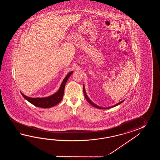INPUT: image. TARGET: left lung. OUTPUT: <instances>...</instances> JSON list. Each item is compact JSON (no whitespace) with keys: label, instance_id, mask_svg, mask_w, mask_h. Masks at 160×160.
<instances>
[{"label":"left lung","instance_id":"obj_1","mask_svg":"<svg viewBox=\"0 0 160 160\" xmlns=\"http://www.w3.org/2000/svg\"><path fill=\"white\" fill-rule=\"evenodd\" d=\"M83 93H84V95H85V98L86 99V100L88 101V102L90 104V105H92V106H94V107H95L96 108H97V109H110V108H113V107H115L116 106L118 105L119 104H121V103H122L123 101H124V100H123L122 101H121V102H119V103H117L116 105H114V106H110V107H108V108H102V107H100V106H99L97 105L96 104H95L94 102H92V101L89 99V98L88 97V96L86 94V91H85V86H84V85H83Z\"/></svg>","mask_w":160,"mask_h":160}]
</instances>
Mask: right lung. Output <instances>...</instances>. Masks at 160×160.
I'll return each mask as SVG.
<instances>
[{
  "label": "right lung",
  "instance_id": "right-lung-1",
  "mask_svg": "<svg viewBox=\"0 0 160 160\" xmlns=\"http://www.w3.org/2000/svg\"><path fill=\"white\" fill-rule=\"evenodd\" d=\"M73 72H70L65 77V78L62 82L60 88L57 92L52 95L48 96L47 97L43 98H31L24 95L22 92H21L22 96L24 97L28 102H30L32 105L35 106H37L41 108H50L54 106L57 105L59 102L61 101L62 99L64 94L65 91V85L68 81L69 77L72 75Z\"/></svg>",
  "mask_w": 160,
  "mask_h": 160
}]
</instances>
